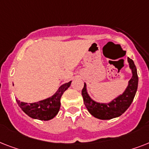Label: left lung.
I'll return each mask as SVG.
<instances>
[{"instance_id":"1","label":"left lung","mask_w":149,"mask_h":149,"mask_svg":"<svg viewBox=\"0 0 149 149\" xmlns=\"http://www.w3.org/2000/svg\"><path fill=\"white\" fill-rule=\"evenodd\" d=\"M127 62L129 68L132 70V78L128 81L125 91L109 103H99L93 100L87 93L86 84L84 83V89L82 90L84 104L91 115L94 118L100 120H110L118 118L125 113L132 104L138 89L139 77L136 66L133 60L127 57Z\"/></svg>"}]
</instances>
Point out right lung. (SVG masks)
I'll return each mask as SVG.
<instances>
[{
	"instance_id": "obj_1",
	"label": "right lung",
	"mask_w": 149,
	"mask_h": 149,
	"mask_svg": "<svg viewBox=\"0 0 149 149\" xmlns=\"http://www.w3.org/2000/svg\"><path fill=\"white\" fill-rule=\"evenodd\" d=\"M71 82L63 84L52 97L42 100L31 104L21 102L17 99L16 101L22 111L30 118L41 120H51L57 115L60 108L61 97L70 87Z\"/></svg>"
}]
</instances>
